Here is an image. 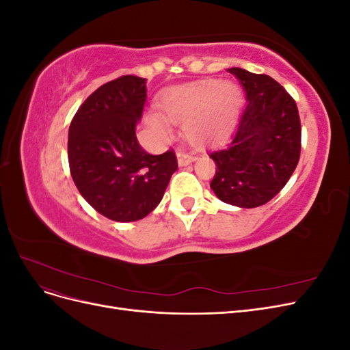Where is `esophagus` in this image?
Wrapping results in <instances>:
<instances>
[{
  "label": "esophagus",
  "instance_id": "1",
  "mask_svg": "<svg viewBox=\"0 0 350 350\" xmlns=\"http://www.w3.org/2000/svg\"><path fill=\"white\" fill-rule=\"evenodd\" d=\"M176 157H178V165L179 166H187V165L193 163L196 161V156L185 152V150H178Z\"/></svg>",
  "mask_w": 350,
  "mask_h": 350
}]
</instances>
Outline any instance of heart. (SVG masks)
Returning <instances> with one entry per match:
<instances>
[{"mask_svg":"<svg viewBox=\"0 0 350 350\" xmlns=\"http://www.w3.org/2000/svg\"><path fill=\"white\" fill-rule=\"evenodd\" d=\"M165 118L184 124L187 139L196 146L219 143L232 131L241 107V93L230 83L201 80L167 89L159 100ZM159 115L149 122L162 137L171 135V125Z\"/></svg>","mask_w":350,"mask_h":350,"instance_id":"1","label":"heart"}]
</instances>
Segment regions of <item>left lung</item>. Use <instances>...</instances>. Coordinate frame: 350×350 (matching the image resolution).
Segmentation results:
<instances>
[{
  "label": "left lung",
  "instance_id": "1",
  "mask_svg": "<svg viewBox=\"0 0 350 350\" xmlns=\"http://www.w3.org/2000/svg\"><path fill=\"white\" fill-rule=\"evenodd\" d=\"M247 93L237 129L210 153L216 174L210 188L224 203L241 208L266 204L289 181L301 154V121L296 103L266 74L229 68Z\"/></svg>",
  "mask_w": 350,
  "mask_h": 350
}]
</instances>
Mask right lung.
I'll return each mask as SVG.
<instances>
[{
	"instance_id": "add662e5",
	"label": "right lung",
	"mask_w": 350,
	"mask_h": 350,
	"mask_svg": "<svg viewBox=\"0 0 350 350\" xmlns=\"http://www.w3.org/2000/svg\"><path fill=\"white\" fill-rule=\"evenodd\" d=\"M146 99V79L122 76L94 90L70 124L72 181L98 213L115 221L149 215L178 169L174 150L150 154L137 140Z\"/></svg>"
}]
</instances>
